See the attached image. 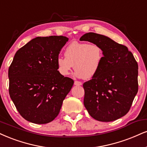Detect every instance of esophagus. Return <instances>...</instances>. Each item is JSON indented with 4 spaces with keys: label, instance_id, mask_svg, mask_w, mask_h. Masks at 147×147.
Segmentation results:
<instances>
[{
    "label": "esophagus",
    "instance_id": "esophagus-1",
    "mask_svg": "<svg viewBox=\"0 0 147 147\" xmlns=\"http://www.w3.org/2000/svg\"><path fill=\"white\" fill-rule=\"evenodd\" d=\"M75 86H81V85H82V83H81V81H75Z\"/></svg>",
    "mask_w": 147,
    "mask_h": 147
}]
</instances>
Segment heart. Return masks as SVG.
<instances>
[{
    "instance_id": "1",
    "label": "heart",
    "mask_w": 147,
    "mask_h": 147,
    "mask_svg": "<svg viewBox=\"0 0 147 147\" xmlns=\"http://www.w3.org/2000/svg\"><path fill=\"white\" fill-rule=\"evenodd\" d=\"M64 55L65 57H59L56 60L59 73L63 76L68 75L74 66L77 77L88 79L99 70L103 51L96 44L73 42L66 47Z\"/></svg>"
}]
</instances>
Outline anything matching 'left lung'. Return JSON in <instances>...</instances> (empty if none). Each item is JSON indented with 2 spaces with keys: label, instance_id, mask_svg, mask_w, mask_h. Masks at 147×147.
Returning <instances> with one entry per match:
<instances>
[{
  "label": "left lung",
  "instance_id": "obj_1",
  "mask_svg": "<svg viewBox=\"0 0 147 147\" xmlns=\"http://www.w3.org/2000/svg\"><path fill=\"white\" fill-rule=\"evenodd\" d=\"M81 41L98 45L103 58L98 72L85 82L84 104L98 121H114L128 113L138 90V66L132 53L105 35L88 33Z\"/></svg>",
  "mask_w": 147,
  "mask_h": 147
}]
</instances>
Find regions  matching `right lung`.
Wrapping results in <instances>:
<instances>
[{"label": "right lung", "mask_w": 147, "mask_h": 147, "mask_svg": "<svg viewBox=\"0 0 147 147\" xmlns=\"http://www.w3.org/2000/svg\"><path fill=\"white\" fill-rule=\"evenodd\" d=\"M68 38L37 37L20 48L9 68V92L26 121L46 124L59 114L74 81L59 73L56 60Z\"/></svg>", "instance_id": "right-lung-1"}]
</instances>
